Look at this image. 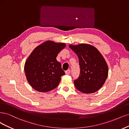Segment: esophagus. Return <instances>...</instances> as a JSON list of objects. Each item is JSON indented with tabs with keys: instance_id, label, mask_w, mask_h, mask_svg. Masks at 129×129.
<instances>
[{
	"instance_id": "obj_1",
	"label": "esophagus",
	"mask_w": 129,
	"mask_h": 129,
	"mask_svg": "<svg viewBox=\"0 0 129 129\" xmlns=\"http://www.w3.org/2000/svg\"><path fill=\"white\" fill-rule=\"evenodd\" d=\"M70 72H71L70 70H68L67 71H65V74H70Z\"/></svg>"
}]
</instances>
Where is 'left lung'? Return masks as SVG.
<instances>
[{"mask_svg":"<svg viewBox=\"0 0 129 129\" xmlns=\"http://www.w3.org/2000/svg\"><path fill=\"white\" fill-rule=\"evenodd\" d=\"M69 47L78 56L80 68L79 77L74 81V86L84 94L96 92L105 84L108 75V67L102 54L88 44H70Z\"/></svg>","mask_w":129,"mask_h":129,"instance_id":"left-lung-1","label":"left lung"}]
</instances>
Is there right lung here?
Wrapping results in <instances>:
<instances>
[{
  "label": "right lung",
  "instance_id": "add662e5",
  "mask_svg": "<svg viewBox=\"0 0 129 129\" xmlns=\"http://www.w3.org/2000/svg\"><path fill=\"white\" fill-rule=\"evenodd\" d=\"M66 47L64 43L47 41L38 45L27 59L24 70L29 84L40 92L50 91L58 86L65 74L58 54Z\"/></svg>",
  "mask_w": 129,
  "mask_h": 129
}]
</instances>
